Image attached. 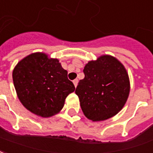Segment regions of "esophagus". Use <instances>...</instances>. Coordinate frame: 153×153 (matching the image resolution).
I'll use <instances>...</instances> for the list:
<instances>
[{
	"mask_svg": "<svg viewBox=\"0 0 153 153\" xmlns=\"http://www.w3.org/2000/svg\"><path fill=\"white\" fill-rule=\"evenodd\" d=\"M73 84H74L75 87H76V86H77V84H78V80H77V79H75L74 81H73Z\"/></svg>",
	"mask_w": 153,
	"mask_h": 153,
	"instance_id": "esophagus-1",
	"label": "esophagus"
}]
</instances>
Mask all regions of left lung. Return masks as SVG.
<instances>
[{
    "label": "left lung",
    "instance_id": "obj_1",
    "mask_svg": "<svg viewBox=\"0 0 153 153\" xmlns=\"http://www.w3.org/2000/svg\"><path fill=\"white\" fill-rule=\"evenodd\" d=\"M85 77L76 89L85 116L92 121L112 118L125 105L130 82L126 68L116 57L102 55L86 63Z\"/></svg>",
    "mask_w": 153,
    "mask_h": 153
}]
</instances>
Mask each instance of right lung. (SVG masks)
<instances>
[{"label":"right lung","instance_id":"1","mask_svg":"<svg viewBox=\"0 0 153 153\" xmlns=\"http://www.w3.org/2000/svg\"><path fill=\"white\" fill-rule=\"evenodd\" d=\"M19 101L31 113L43 118L58 114L67 96L75 91L68 71L59 60L44 53H33L16 64L12 72Z\"/></svg>","mask_w":153,"mask_h":153}]
</instances>
